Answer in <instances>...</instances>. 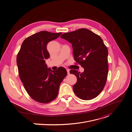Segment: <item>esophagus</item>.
Masks as SVG:
<instances>
[{"mask_svg":"<svg viewBox=\"0 0 132 132\" xmlns=\"http://www.w3.org/2000/svg\"><path fill=\"white\" fill-rule=\"evenodd\" d=\"M66 70H67V74H69L70 73H69V69H66Z\"/></svg>","mask_w":132,"mask_h":132,"instance_id":"esophagus-1","label":"esophagus"}]
</instances>
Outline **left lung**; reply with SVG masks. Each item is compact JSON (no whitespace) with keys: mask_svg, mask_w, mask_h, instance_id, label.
Listing matches in <instances>:
<instances>
[{"mask_svg":"<svg viewBox=\"0 0 132 132\" xmlns=\"http://www.w3.org/2000/svg\"><path fill=\"white\" fill-rule=\"evenodd\" d=\"M61 37L72 44L74 60L84 68L81 73L70 70L77 77L74 93L83 100L96 97L104 88L109 72L108 50L102 38L86 28L65 32Z\"/></svg>","mask_w":132,"mask_h":132,"instance_id":"obj_1","label":"left lung"}]
</instances>
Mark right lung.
<instances>
[{"label": "right lung", "instance_id": "right-lung-1", "mask_svg": "<svg viewBox=\"0 0 132 132\" xmlns=\"http://www.w3.org/2000/svg\"><path fill=\"white\" fill-rule=\"evenodd\" d=\"M62 32L41 31L23 42L17 56L19 77L30 96L40 103H48L57 96L61 83L67 75L63 67L56 70L48 68L45 59L50 57L47 45Z\"/></svg>", "mask_w": 132, "mask_h": 132}]
</instances>
